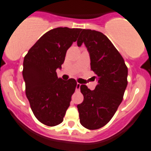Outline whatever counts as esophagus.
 Segmentation results:
<instances>
[{
    "mask_svg": "<svg viewBox=\"0 0 151 151\" xmlns=\"http://www.w3.org/2000/svg\"><path fill=\"white\" fill-rule=\"evenodd\" d=\"M80 86H81L80 83H77V85H76V89H77V90H79V89H80Z\"/></svg>",
    "mask_w": 151,
    "mask_h": 151,
    "instance_id": "obj_1",
    "label": "esophagus"
}]
</instances>
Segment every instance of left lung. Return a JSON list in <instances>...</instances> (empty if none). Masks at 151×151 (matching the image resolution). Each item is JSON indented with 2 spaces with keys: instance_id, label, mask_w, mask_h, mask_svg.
I'll return each instance as SVG.
<instances>
[{
  "instance_id": "left-lung-1",
  "label": "left lung",
  "mask_w": 151,
  "mask_h": 151,
  "mask_svg": "<svg viewBox=\"0 0 151 151\" xmlns=\"http://www.w3.org/2000/svg\"><path fill=\"white\" fill-rule=\"evenodd\" d=\"M83 43L89 52L91 70L98 83L94 90L81 85L84 99L77 108L81 124L86 129H97L110 121L121 103L127 86L128 69L120 53L102 32L83 29L77 45Z\"/></svg>"
}]
</instances>
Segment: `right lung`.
Instances as JSON below:
<instances>
[{"label":"right lung","mask_w":151,"mask_h":151,"mask_svg":"<svg viewBox=\"0 0 151 151\" xmlns=\"http://www.w3.org/2000/svg\"><path fill=\"white\" fill-rule=\"evenodd\" d=\"M81 28H57L46 32L30 48L23 62L26 96L34 115L48 127L63 121L76 88L74 78L64 81L57 76L69 47Z\"/></svg>","instance_id":"1"}]
</instances>
